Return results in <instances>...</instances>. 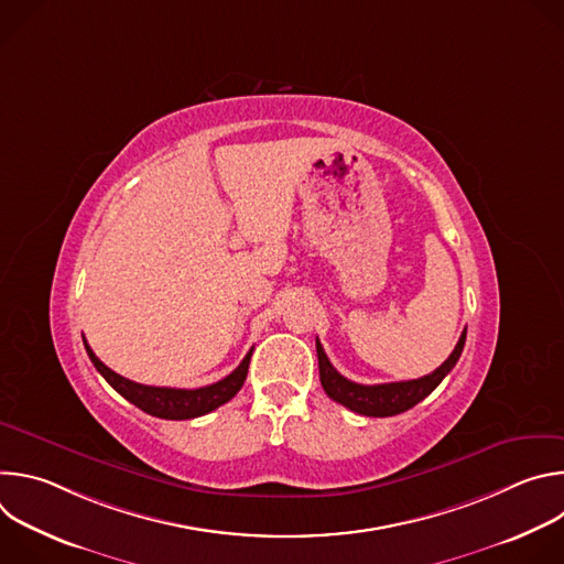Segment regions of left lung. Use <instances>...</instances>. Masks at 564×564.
Instances as JSON below:
<instances>
[{
  "instance_id": "8db88e82",
  "label": "left lung",
  "mask_w": 564,
  "mask_h": 564,
  "mask_svg": "<svg viewBox=\"0 0 564 564\" xmlns=\"http://www.w3.org/2000/svg\"><path fill=\"white\" fill-rule=\"evenodd\" d=\"M464 341H466V330L462 333V337H459L455 350L451 352V357L437 370H433L431 375H424V377L411 379V381L364 386V383L350 381L344 375H339L335 370V366L330 364V359L326 357L324 346H321L318 339H316L318 379H321V386H324L326 394L330 399H335L337 404L350 409L352 413H359V415H366V417H392V415H399V413L413 409L415 404H420L424 397H429L442 383V379L457 364V359L464 350Z\"/></svg>"
}]
</instances>
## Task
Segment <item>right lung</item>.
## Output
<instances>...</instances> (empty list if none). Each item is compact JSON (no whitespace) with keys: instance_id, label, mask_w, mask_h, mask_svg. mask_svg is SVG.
Segmentation results:
<instances>
[{"instance_id":"1","label":"right lung","mask_w":564,"mask_h":564,"mask_svg":"<svg viewBox=\"0 0 564 564\" xmlns=\"http://www.w3.org/2000/svg\"><path fill=\"white\" fill-rule=\"evenodd\" d=\"M85 348L89 359L94 361V366L98 368V372L109 381V386L113 390H118L127 401H131L133 406H138L140 411H144L147 415L160 417V420H194L200 415H207L212 411H216L218 406L227 404V401L243 388L246 377H248V368H250V357L252 350L246 355V359L238 364V368L234 372H229L225 379L203 386V388H160V386H144V383H135L131 379H124L122 375L113 372L111 368H107L96 352L89 348L87 339H85Z\"/></svg>"}]
</instances>
